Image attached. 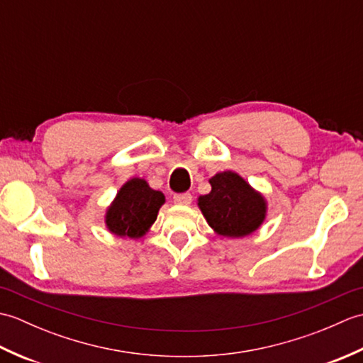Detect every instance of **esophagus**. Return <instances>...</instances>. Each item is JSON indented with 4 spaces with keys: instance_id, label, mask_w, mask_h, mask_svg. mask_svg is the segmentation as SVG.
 I'll return each instance as SVG.
<instances>
[{
    "instance_id": "34e87169",
    "label": "esophagus",
    "mask_w": 363,
    "mask_h": 363,
    "mask_svg": "<svg viewBox=\"0 0 363 363\" xmlns=\"http://www.w3.org/2000/svg\"><path fill=\"white\" fill-rule=\"evenodd\" d=\"M173 201L176 204H182V206H189L191 203V195L190 194H177L173 196Z\"/></svg>"
}]
</instances>
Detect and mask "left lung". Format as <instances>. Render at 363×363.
<instances>
[{
	"label": "left lung",
	"mask_w": 363,
	"mask_h": 363,
	"mask_svg": "<svg viewBox=\"0 0 363 363\" xmlns=\"http://www.w3.org/2000/svg\"><path fill=\"white\" fill-rule=\"evenodd\" d=\"M209 195L199 196L198 206L211 228L226 237L254 233L265 218V201L246 181L233 172L215 174Z\"/></svg>",
	"instance_id": "left-lung-1"
}]
</instances>
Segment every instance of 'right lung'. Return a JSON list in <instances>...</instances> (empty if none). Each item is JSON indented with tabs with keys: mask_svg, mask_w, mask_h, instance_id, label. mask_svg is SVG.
Masks as SVG:
<instances>
[{
	"mask_svg": "<svg viewBox=\"0 0 363 363\" xmlns=\"http://www.w3.org/2000/svg\"><path fill=\"white\" fill-rule=\"evenodd\" d=\"M164 203V194L152 190L146 181L134 177L120 189L113 204L107 211V228L121 237H142L156 221Z\"/></svg>",
	"mask_w": 363,
	"mask_h": 363,
	"instance_id": "right-lung-1",
	"label": "right lung"
}]
</instances>
